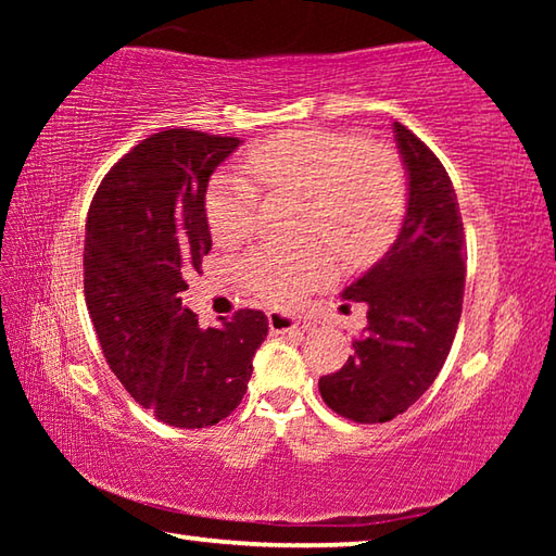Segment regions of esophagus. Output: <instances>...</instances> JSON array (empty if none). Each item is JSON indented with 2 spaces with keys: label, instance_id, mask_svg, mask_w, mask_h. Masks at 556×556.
I'll list each match as a JSON object with an SVG mask.
<instances>
[{
  "label": "esophagus",
  "instance_id": "esophagus-1",
  "mask_svg": "<svg viewBox=\"0 0 556 556\" xmlns=\"http://www.w3.org/2000/svg\"><path fill=\"white\" fill-rule=\"evenodd\" d=\"M269 321V331L271 333H296L299 331V318L291 314H281V312H269L267 314Z\"/></svg>",
  "mask_w": 556,
  "mask_h": 556
}]
</instances>
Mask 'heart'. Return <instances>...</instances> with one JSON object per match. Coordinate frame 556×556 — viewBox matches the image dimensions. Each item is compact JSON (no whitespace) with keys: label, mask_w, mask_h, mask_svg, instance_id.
I'll list each match as a JSON object with an SVG mask.
<instances>
[{"label":"heart","mask_w":556,"mask_h":556,"mask_svg":"<svg viewBox=\"0 0 556 556\" xmlns=\"http://www.w3.org/2000/svg\"><path fill=\"white\" fill-rule=\"evenodd\" d=\"M244 168L267 191L306 199V235L326 238L345 265H368L380 257L407 208V176L397 154L345 131H281L252 147ZM255 208L257 188L250 181L235 174L215 178L205 195V218L215 242L232 248L248 240ZM333 269L326 244L260 248L244 260L242 279L260 301L285 308L326 285Z\"/></svg>","instance_id":"1"}]
</instances>
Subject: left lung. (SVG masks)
<instances>
[{
  "instance_id": "1",
  "label": "left lung",
  "mask_w": 556,
  "mask_h": 556,
  "mask_svg": "<svg viewBox=\"0 0 556 556\" xmlns=\"http://www.w3.org/2000/svg\"><path fill=\"white\" fill-rule=\"evenodd\" d=\"M407 168V213L397 240L343 289L368 306V326L338 372L318 380L324 402L357 425L407 412L444 368L464 306V220L437 154L394 122Z\"/></svg>"
}]
</instances>
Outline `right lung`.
<instances>
[{"mask_svg":"<svg viewBox=\"0 0 556 556\" xmlns=\"http://www.w3.org/2000/svg\"><path fill=\"white\" fill-rule=\"evenodd\" d=\"M238 137L164 129L102 178L86 225V304L110 370L168 427H213L238 407L267 316L240 308L199 326L186 275L211 250L205 191Z\"/></svg>","mask_w":556,"mask_h":556,"instance_id":"add662e5","label":"right lung"}]
</instances>
